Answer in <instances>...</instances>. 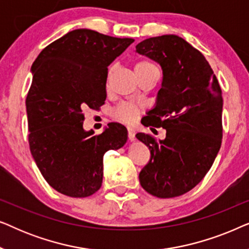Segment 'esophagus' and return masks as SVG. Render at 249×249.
Segmentation results:
<instances>
[{
    "instance_id": "esophagus-1",
    "label": "esophagus",
    "mask_w": 249,
    "mask_h": 249,
    "mask_svg": "<svg viewBox=\"0 0 249 249\" xmlns=\"http://www.w3.org/2000/svg\"><path fill=\"white\" fill-rule=\"evenodd\" d=\"M135 135H136V131H135V129H132V128H128V138H129V141H134L135 139Z\"/></svg>"
}]
</instances>
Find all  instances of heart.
<instances>
[{
	"mask_svg": "<svg viewBox=\"0 0 249 249\" xmlns=\"http://www.w3.org/2000/svg\"><path fill=\"white\" fill-rule=\"evenodd\" d=\"M134 71L136 76H138V74L149 72V71H159V70L158 68H156L152 62H149V61L141 60L135 63ZM139 114H141V108H139L137 105L131 104V103L119 104L113 111V115L115 117V119H118V120L129 124H134V122L137 120Z\"/></svg>",
	"mask_w": 249,
	"mask_h": 249,
	"instance_id": "heart-1",
	"label": "heart"
}]
</instances>
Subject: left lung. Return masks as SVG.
Returning <instances> with one entry per match:
<instances>
[{
	"instance_id": "left-lung-1",
	"label": "left lung",
	"mask_w": 249,
	"mask_h": 249,
	"mask_svg": "<svg viewBox=\"0 0 249 249\" xmlns=\"http://www.w3.org/2000/svg\"><path fill=\"white\" fill-rule=\"evenodd\" d=\"M139 54L162 68V88L145 127L166 129L164 141L136 135L151 152L139 173L142 188L160 198L188 193L209 172L222 142V90L205 56L176 35L142 40Z\"/></svg>"
}]
</instances>
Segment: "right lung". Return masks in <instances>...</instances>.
Instances as JSON below:
<instances>
[{
	"label": "right lung",
	"mask_w": 249,
	"mask_h": 249,
	"mask_svg": "<svg viewBox=\"0 0 249 249\" xmlns=\"http://www.w3.org/2000/svg\"><path fill=\"white\" fill-rule=\"evenodd\" d=\"M132 38L76 29L47 45L32 66L26 98L30 152L47 183L63 195L88 197L101 188L103 156L127 142V129L111 122L100 135L85 131L86 108L107 98V67Z\"/></svg>",
	"instance_id": "1"
}]
</instances>
